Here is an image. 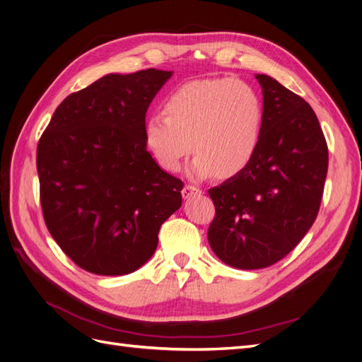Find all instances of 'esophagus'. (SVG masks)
Instances as JSON below:
<instances>
[{"label": "esophagus", "instance_id": "esophagus-1", "mask_svg": "<svg viewBox=\"0 0 362 362\" xmlns=\"http://www.w3.org/2000/svg\"><path fill=\"white\" fill-rule=\"evenodd\" d=\"M202 192L198 189V187H194V185H184V189H182V198L184 199H189V198H192L193 194H201Z\"/></svg>", "mask_w": 362, "mask_h": 362}]
</instances>
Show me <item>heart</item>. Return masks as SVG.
<instances>
[{
    "label": "heart",
    "mask_w": 362,
    "mask_h": 362,
    "mask_svg": "<svg viewBox=\"0 0 362 362\" xmlns=\"http://www.w3.org/2000/svg\"><path fill=\"white\" fill-rule=\"evenodd\" d=\"M164 113L145 120L146 145L163 169L177 172L192 145L194 178L235 177L255 158L264 124L257 90L242 80H194L175 89Z\"/></svg>",
    "instance_id": "b5f03b06"
}]
</instances>
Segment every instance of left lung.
Returning <instances> with one entry per match:
<instances>
[{
  "label": "left lung",
  "mask_w": 362,
  "mask_h": 362,
  "mask_svg": "<svg viewBox=\"0 0 362 362\" xmlns=\"http://www.w3.org/2000/svg\"><path fill=\"white\" fill-rule=\"evenodd\" d=\"M264 124L249 166L208 190L216 217L208 243L225 264L264 269L291 252L313 226L327 173V145L303 98L264 74Z\"/></svg>",
  "instance_id": "left-lung-1"
}]
</instances>
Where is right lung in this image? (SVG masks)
I'll return each instance as SVG.
<instances>
[{"mask_svg": "<svg viewBox=\"0 0 362 362\" xmlns=\"http://www.w3.org/2000/svg\"><path fill=\"white\" fill-rule=\"evenodd\" d=\"M172 71L107 74L69 95L42 134L37 175L49 234L76 266L104 276L154 255L182 204L181 180L146 149L148 107Z\"/></svg>", "mask_w": 362, "mask_h": 362, "instance_id": "add662e5", "label": "right lung"}]
</instances>
